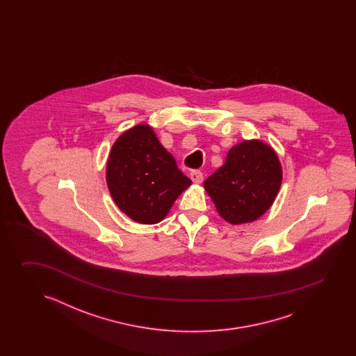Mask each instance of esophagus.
I'll return each mask as SVG.
<instances>
[{
	"mask_svg": "<svg viewBox=\"0 0 356 356\" xmlns=\"http://www.w3.org/2000/svg\"><path fill=\"white\" fill-rule=\"evenodd\" d=\"M189 178L192 179V181H193V183H196V184H200V183L202 181V179H204V175H202V173H201L200 170H192V172L189 173Z\"/></svg>",
	"mask_w": 356,
	"mask_h": 356,
	"instance_id": "34e87169",
	"label": "esophagus"
}]
</instances>
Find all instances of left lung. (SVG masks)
Segmentation results:
<instances>
[{"mask_svg": "<svg viewBox=\"0 0 356 356\" xmlns=\"http://www.w3.org/2000/svg\"><path fill=\"white\" fill-rule=\"evenodd\" d=\"M282 167L273 146L262 140L234 145L222 167L204 183L220 216L233 225L253 222L273 206Z\"/></svg>", "mask_w": 356, "mask_h": 356, "instance_id": "8db88e82", "label": "left lung"}]
</instances>
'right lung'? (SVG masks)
Listing matches in <instances>:
<instances>
[{"label":"right lung","mask_w":356,"mask_h":356,"mask_svg":"<svg viewBox=\"0 0 356 356\" xmlns=\"http://www.w3.org/2000/svg\"><path fill=\"white\" fill-rule=\"evenodd\" d=\"M106 186L124 215L158 224L192 181L177 167L150 124L140 123L115 140L106 161Z\"/></svg>","instance_id":"add662e5"}]
</instances>
